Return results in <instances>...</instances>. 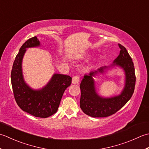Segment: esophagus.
<instances>
[{"label": "esophagus", "instance_id": "1", "mask_svg": "<svg viewBox=\"0 0 149 149\" xmlns=\"http://www.w3.org/2000/svg\"><path fill=\"white\" fill-rule=\"evenodd\" d=\"M80 81V77L79 76H74L72 78V83L73 84H77Z\"/></svg>", "mask_w": 149, "mask_h": 149}]
</instances>
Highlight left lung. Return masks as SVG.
Listing matches in <instances>:
<instances>
[{"label": "left lung", "mask_w": 149, "mask_h": 149, "mask_svg": "<svg viewBox=\"0 0 149 149\" xmlns=\"http://www.w3.org/2000/svg\"><path fill=\"white\" fill-rule=\"evenodd\" d=\"M120 54L110 66L102 67L96 71L84 75L80 84L81 96L80 106L81 110L88 116L94 118L107 117L116 113L125 105L134 93L136 76L134 66L131 57L126 48L118 44ZM119 66L126 74L125 86L121 94L111 98H104L96 93L93 77L98 73L102 74L111 66Z\"/></svg>", "instance_id": "obj_1"}]
</instances>
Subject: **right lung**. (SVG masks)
Segmentation results:
<instances>
[{
  "mask_svg": "<svg viewBox=\"0 0 149 149\" xmlns=\"http://www.w3.org/2000/svg\"><path fill=\"white\" fill-rule=\"evenodd\" d=\"M36 36L28 39L20 48L12 68L11 79L13 95L22 111L35 117L47 118L58 109L65 90L71 84L68 75L54 74L49 82L41 89H31L24 80L22 62L27 48L40 46Z\"/></svg>",
  "mask_w": 149,
  "mask_h": 149,
  "instance_id": "obj_1",
  "label": "right lung"
}]
</instances>
